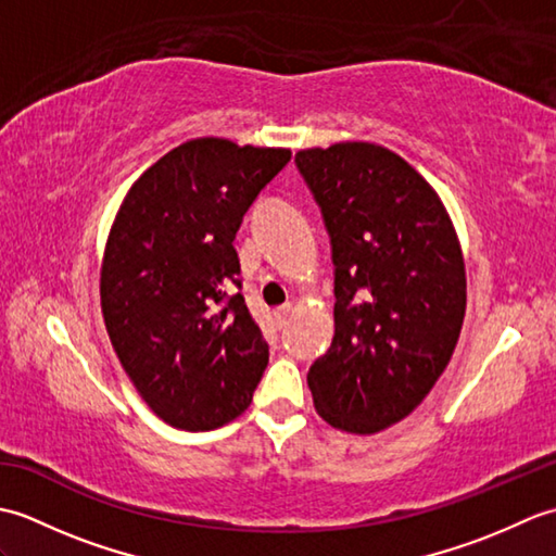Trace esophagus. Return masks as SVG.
<instances>
[{
	"mask_svg": "<svg viewBox=\"0 0 556 556\" xmlns=\"http://www.w3.org/2000/svg\"><path fill=\"white\" fill-rule=\"evenodd\" d=\"M291 313H293V308H291L289 303H287V305H281V308H277V311H275V320H277V325H279V327H285V325L289 323Z\"/></svg>",
	"mask_w": 556,
	"mask_h": 556,
	"instance_id": "1",
	"label": "esophagus"
}]
</instances>
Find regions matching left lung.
Masks as SVG:
<instances>
[{
	"mask_svg": "<svg viewBox=\"0 0 556 556\" xmlns=\"http://www.w3.org/2000/svg\"><path fill=\"white\" fill-rule=\"evenodd\" d=\"M334 263V339L308 370L315 408L372 434L430 394L456 349L466 271L430 184L372 143L301 150Z\"/></svg>",
	"mask_w": 556,
	"mask_h": 556,
	"instance_id": "1",
	"label": "left lung"
}]
</instances>
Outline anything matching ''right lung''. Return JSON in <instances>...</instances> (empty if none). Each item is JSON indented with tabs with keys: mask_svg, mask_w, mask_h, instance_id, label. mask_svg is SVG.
Listing matches in <instances>:
<instances>
[{
	"mask_svg": "<svg viewBox=\"0 0 556 556\" xmlns=\"http://www.w3.org/2000/svg\"><path fill=\"white\" fill-rule=\"evenodd\" d=\"M289 150L198 138L140 176L114 219L100 277L104 325L146 404L181 430L251 406L269 344L241 293L236 231Z\"/></svg>",
	"mask_w": 556,
	"mask_h": 556,
	"instance_id": "obj_1",
	"label": "right lung"
}]
</instances>
